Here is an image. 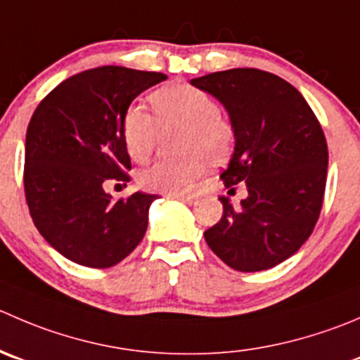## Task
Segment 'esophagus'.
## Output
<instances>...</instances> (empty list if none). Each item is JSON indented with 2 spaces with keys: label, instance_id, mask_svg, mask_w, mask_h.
<instances>
[{
  "label": "esophagus",
  "instance_id": "1",
  "mask_svg": "<svg viewBox=\"0 0 360 360\" xmlns=\"http://www.w3.org/2000/svg\"><path fill=\"white\" fill-rule=\"evenodd\" d=\"M170 198H176V200L186 202V204H193L195 197L193 195H186V193H169Z\"/></svg>",
  "mask_w": 360,
  "mask_h": 360
}]
</instances>
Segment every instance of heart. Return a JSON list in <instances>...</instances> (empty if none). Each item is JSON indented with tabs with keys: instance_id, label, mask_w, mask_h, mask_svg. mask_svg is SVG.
Masks as SVG:
<instances>
[{
	"instance_id": "heart-1",
	"label": "heart",
	"mask_w": 360,
	"mask_h": 360,
	"mask_svg": "<svg viewBox=\"0 0 360 360\" xmlns=\"http://www.w3.org/2000/svg\"><path fill=\"white\" fill-rule=\"evenodd\" d=\"M155 117L142 105H130L123 114L121 135L130 158L146 163L158 142L160 130H183L179 162H158L139 174V184L149 191L183 193L200 177L205 163H221L232 153L236 131L219 114L216 100L198 87L172 82L151 95Z\"/></svg>"
}]
</instances>
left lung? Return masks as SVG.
<instances>
[{"label":"left lung","instance_id":"left-lung-1","mask_svg":"<svg viewBox=\"0 0 360 360\" xmlns=\"http://www.w3.org/2000/svg\"><path fill=\"white\" fill-rule=\"evenodd\" d=\"M223 103L236 149L223 184L248 197L233 207L219 197L223 216L204 232L229 267L257 273L281 264L311 236L327 179L326 135L304 96L274 73L232 68L191 79Z\"/></svg>","mask_w":360,"mask_h":360}]
</instances>
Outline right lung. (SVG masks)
<instances>
[{
  "label": "right lung",
  "instance_id": "obj_1",
  "mask_svg": "<svg viewBox=\"0 0 360 360\" xmlns=\"http://www.w3.org/2000/svg\"><path fill=\"white\" fill-rule=\"evenodd\" d=\"M165 79L160 72L98 66L63 80L33 112L24 156L26 202L38 232L68 260L112 267L144 237L155 195L137 191L112 200L103 183L130 181L123 114Z\"/></svg>",
  "mask_w": 360,
  "mask_h": 360
}]
</instances>
